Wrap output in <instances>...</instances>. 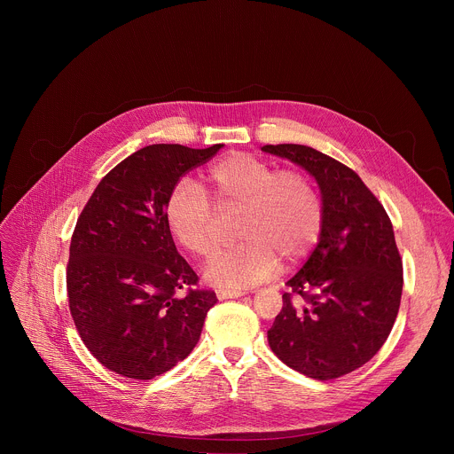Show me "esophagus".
Returning <instances> with one entry per match:
<instances>
[{
	"label": "esophagus",
	"instance_id": "1",
	"mask_svg": "<svg viewBox=\"0 0 454 454\" xmlns=\"http://www.w3.org/2000/svg\"><path fill=\"white\" fill-rule=\"evenodd\" d=\"M215 294H217V298H219V300H230V298H240V296H244L246 293H244V291H230V289H217V291H215Z\"/></svg>",
	"mask_w": 454,
	"mask_h": 454
}]
</instances>
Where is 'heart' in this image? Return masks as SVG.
<instances>
[{
    "instance_id": "b5f03b06",
    "label": "heart",
    "mask_w": 454,
    "mask_h": 454,
    "mask_svg": "<svg viewBox=\"0 0 454 454\" xmlns=\"http://www.w3.org/2000/svg\"><path fill=\"white\" fill-rule=\"evenodd\" d=\"M205 189L219 212L240 208L237 237L242 240L219 249L205 268V278L217 287L261 284L275 273L278 256L294 262L319 239L321 196L301 170H275L254 154L233 153L208 167ZM206 194L184 177L170 190L163 210L172 237L196 254H208L217 239V214Z\"/></svg>"
}]
</instances>
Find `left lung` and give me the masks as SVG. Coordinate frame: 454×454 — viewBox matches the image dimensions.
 Listing matches in <instances>:
<instances>
[{"label": "left lung", "instance_id": "8db88e82", "mask_svg": "<svg viewBox=\"0 0 454 454\" xmlns=\"http://www.w3.org/2000/svg\"><path fill=\"white\" fill-rule=\"evenodd\" d=\"M317 183L323 226L317 246L287 282L284 307L268 331L289 368L329 380L368 363L390 336L403 294L394 226L361 177L307 145H264ZM295 300L293 301L292 298Z\"/></svg>", "mask_w": 454, "mask_h": 454}]
</instances>
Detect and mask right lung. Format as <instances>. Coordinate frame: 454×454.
Instances as JSON below:
<instances>
[{"instance_id": "right-lung-1", "label": "right lung", "mask_w": 454, "mask_h": 454, "mask_svg": "<svg viewBox=\"0 0 454 454\" xmlns=\"http://www.w3.org/2000/svg\"><path fill=\"white\" fill-rule=\"evenodd\" d=\"M221 147L137 151L102 177L77 221L67 270L70 312L88 350L111 372L154 379L200 341L217 296L193 289L200 278L177 253L163 210L179 177Z\"/></svg>"}]
</instances>
